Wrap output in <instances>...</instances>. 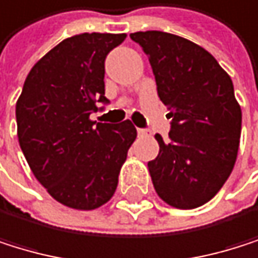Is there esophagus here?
<instances>
[{
	"label": "esophagus",
	"instance_id": "34e87169",
	"mask_svg": "<svg viewBox=\"0 0 258 258\" xmlns=\"http://www.w3.org/2000/svg\"><path fill=\"white\" fill-rule=\"evenodd\" d=\"M138 135L142 136V138H145V136H148L150 133H148V130H142V128H139V130H138Z\"/></svg>",
	"mask_w": 258,
	"mask_h": 258
}]
</instances>
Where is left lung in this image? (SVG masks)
Here are the masks:
<instances>
[{"label":"left lung","mask_w":258,"mask_h":258,"mask_svg":"<svg viewBox=\"0 0 258 258\" xmlns=\"http://www.w3.org/2000/svg\"><path fill=\"white\" fill-rule=\"evenodd\" d=\"M156 78L168 107L171 132L156 135L159 154L148 162L157 196L173 208L205 205L229 177L238 153L242 108L229 75L204 47L159 30L130 35Z\"/></svg>","instance_id":"left-lung-1"}]
</instances>
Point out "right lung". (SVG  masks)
I'll list each match as a JSON object with an SVG mask.
<instances>
[{
	"instance_id": "1",
	"label": "right lung",
	"mask_w": 258,
	"mask_h": 258,
	"mask_svg": "<svg viewBox=\"0 0 258 258\" xmlns=\"http://www.w3.org/2000/svg\"><path fill=\"white\" fill-rule=\"evenodd\" d=\"M125 33H79L32 67L16 101L18 141L36 180L64 207L91 211L113 197L138 132L91 111L105 98V56Z\"/></svg>"
}]
</instances>
